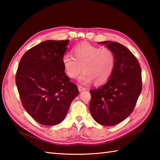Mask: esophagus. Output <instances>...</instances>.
<instances>
[{"instance_id":"1","label":"esophagus","mask_w":160,"mask_h":160,"mask_svg":"<svg viewBox=\"0 0 160 160\" xmlns=\"http://www.w3.org/2000/svg\"><path fill=\"white\" fill-rule=\"evenodd\" d=\"M78 90H79L80 91L86 90V88H85V87H83L80 86V85H78Z\"/></svg>"}]
</instances>
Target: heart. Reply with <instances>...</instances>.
<instances>
[{"label":"heart","mask_w":160,"mask_h":160,"mask_svg":"<svg viewBox=\"0 0 160 160\" xmlns=\"http://www.w3.org/2000/svg\"><path fill=\"white\" fill-rule=\"evenodd\" d=\"M73 56L64 55L62 62L66 74L76 78L83 69L79 82L88 84L93 80L97 85L106 83L110 79L115 67V56L108 48L81 42L72 49Z\"/></svg>","instance_id":"1"}]
</instances>
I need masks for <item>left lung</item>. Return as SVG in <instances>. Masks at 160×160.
Here are the masks:
<instances>
[{"mask_svg": "<svg viewBox=\"0 0 160 160\" xmlns=\"http://www.w3.org/2000/svg\"><path fill=\"white\" fill-rule=\"evenodd\" d=\"M99 43L113 51L115 67L104 85L90 90L89 110L98 123L113 126L133 111L142 89V71L136 58L125 46L110 41Z\"/></svg>", "mask_w": 160, "mask_h": 160, "instance_id": "left-lung-1", "label": "left lung"}]
</instances>
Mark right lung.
Here are the masks:
<instances>
[{"label":"right lung","instance_id":"right-lung-1","mask_svg":"<svg viewBox=\"0 0 160 160\" xmlns=\"http://www.w3.org/2000/svg\"><path fill=\"white\" fill-rule=\"evenodd\" d=\"M69 40H46L20 59L16 84L24 108L38 123L62 122L79 91L64 72L62 58Z\"/></svg>","mask_w":160,"mask_h":160}]
</instances>
